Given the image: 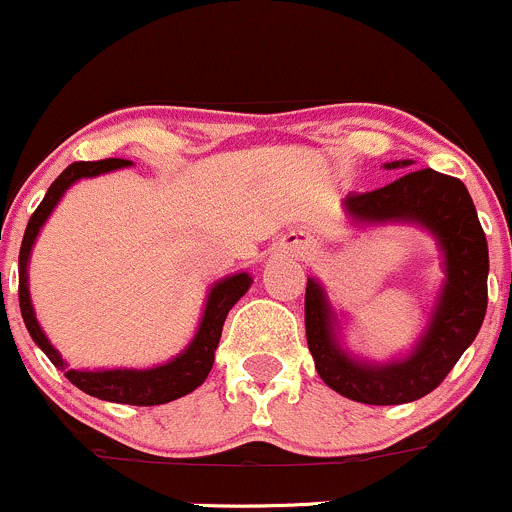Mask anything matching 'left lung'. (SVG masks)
Masks as SVG:
<instances>
[{"instance_id": "left-lung-1", "label": "left lung", "mask_w": 512, "mask_h": 512, "mask_svg": "<svg viewBox=\"0 0 512 512\" xmlns=\"http://www.w3.org/2000/svg\"><path fill=\"white\" fill-rule=\"evenodd\" d=\"M411 161H393L401 169ZM346 211L356 221H418L438 239L445 286L426 336L413 356L388 366L356 363L336 346L333 313L323 288L306 283V338L318 376L328 388L368 406H398L428 396L453 371L483 326L488 308V241L473 199L460 179L433 169L406 171L391 184L351 194Z\"/></svg>"}]
</instances>
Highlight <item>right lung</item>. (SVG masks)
<instances>
[{"mask_svg":"<svg viewBox=\"0 0 512 512\" xmlns=\"http://www.w3.org/2000/svg\"><path fill=\"white\" fill-rule=\"evenodd\" d=\"M131 161L126 159H101V161H74L72 166L62 171V174L54 179V184L49 186L47 196L42 199V204L37 206V211L29 219L27 231H24L22 239V251H19V308H22V318L27 323L29 336L34 338L39 348L49 356V361L57 368H67V363L62 361L57 351H54L52 343L47 341V336L39 328L37 316H34L32 301H29V288H27V263H29V251H32L34 239H37L39 229L47 221V216L52 214V209L57 206V201L62 199L64 191L74 184L77 179H86V176L104 174V171L121 169V166H129ZM251 276L249 273H236V276L224 278V281L216 283L209 293V301H206L204 318H201V326L196 331L194 341L186 348L181 356H176L174 361L164 363V366L149 368V371H67L64 376L79 388V391L89 393V396L101 398V401L111 403H126V406H161V403L176 401V398L186 396L194 388H199L201 383L209 376L211 366H214V351L219 346L221 328H224L226 316H229L231 306L249 291Z\"/></svg>","mask_w":512,"mask_h":512,"instance_id":"1","label":"right lung"}]
</instances>
